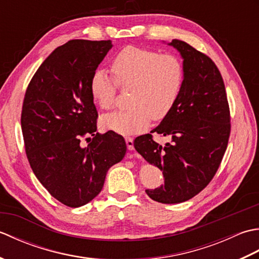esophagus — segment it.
I'll return each instance as SVG.
<instances>
[{"instance_id": "1", "label": "esophagus", "mask_w": 259, "mask_h": 259, "mask_svg": "<svg viewBox=\"0 0 259 259\" xmlns=\"http://www.w3.org/2000/svg\"><path fill=\"white\" fill-rule=\"evenodd\" d=\"M125 144H126V147H128L129 150H134L135 147H134V139L130 138V137H126L125 138Z\"/></svg>"}]
</instances>
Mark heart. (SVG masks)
<instances>
[{
    "label": "heart",
    "mask_w": 259,
    "mask_h": 259,
    "mask_svg": "<svg viewBox=\"0 0 259 259\" xmlns=\"http://www.w3.org/2000/svg\"><path fill=\"white\" fill-rule=\"evenodd\" d=\"M111 72L114 81L103 71H96L90 91L99 107L110 110L114 106L115 84L121 90L130 89L129 109L101 118L103 128L120 135L141 133L151 119L166 118L177 103L185 82L184 63L177 56L133 46L114 57Z\"/></svg>",
    "instance_id": "1"
}]
</instances>
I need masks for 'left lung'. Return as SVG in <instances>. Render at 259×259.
Instances as JSON below:
<instances>
[{
    "label": "left lung",
    "instance_id": "obj_1",
    "mask_svg": "<svg viewBox=\"0 0 259 259\" xmlns=\"http://www.w3.org/2000/svg\"><path fill=\"white\" fill-rule=\"evenodd\" d=\"M184 59L181 95L161 123L151 133L169 137L164 146L152 135L136 138V150L162 171L164 184L147 189L151 199L178 203L205 189L221 166L230 135V111L224 80L217 65L188 43L172 40Z\"/></svg>",
    "mask_w": 259,
    "mask_h": 259
}]
</instances>
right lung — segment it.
Instances as JSON below:
<instances>
[{"label": "right lung", "mask_w": 259, "mask_h": 259, "mask_svg": "<svg viewBox=\"0 0 259 259\" xmlns=\"http://www.w3.org/2000/svg\"><path fill=\"white\" fill-rule=\"evenodd\" d=\"M111 48L110 40H71L58 47L25 91L21 126L27 160L43 187L68 207L98 196L109 168L126 151L122 136L97 133L90 91L92 75Z\"/></svg>", "instance_id": "1"}]
</instances>
